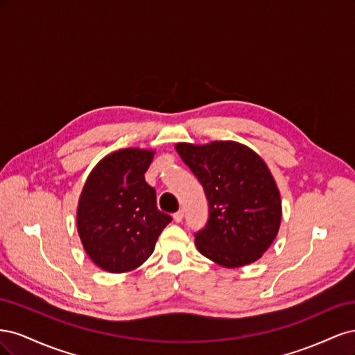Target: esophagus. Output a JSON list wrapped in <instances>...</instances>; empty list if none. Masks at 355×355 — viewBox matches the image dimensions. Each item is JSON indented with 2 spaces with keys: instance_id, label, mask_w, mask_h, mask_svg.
I'll use <instances>...</instances> for the list:
<instances>
[{
  "instance_id": "34e87169",
  "label": "esophagus",
  "mask_w": 355,
  "mask_h": 355,
  "mask_svg": "<svg viewBox=\"0 0 355 355\" xmlns=\"http://www.w3.org/2000/svg\"><path fill=\"white\" fill-rule=\"evenodd\" d=\"M173 219H175L176 222H182V219H184V210L176 211V213L173 214Z\"/></svg>"
}]
</instances>
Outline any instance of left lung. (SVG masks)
<instances>
[{
  "label": "left lung",
  "instance_id": "left-lung-1",
  "mask_svg": "<svg viewBox=\"0 0 355 355\" xmlns=\"http://www.w3.org/2000/svg\"><path fill=\"white\" fill-rule=\"evenodd\" d=\"M176 149L209 201V219L194 234L200 253L227 268L259 259L282 220L280 192L263 159L239 142Z\"/></svg>",
  "mask_w": 355,
  "mask_h": 355
}]
</instances>
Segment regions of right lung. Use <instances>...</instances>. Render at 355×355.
Wrapping results in <instances>:
<instances>
[{"mask_svg": "<svg viewBox=\"0 0 355 355\" xmlns=\"http://www.w3.org/2000/svg\"><path fill=\"white\" fill-rule=\"evenodd\" d=\"M151 161V151L121 149L105 157L85 180L78 234L90 259L105 271L125 272L144 263L171 222L145 180Z\"/></svg>", "mask_w": 355, "mask_h": 355, "instance_id": "obj_1", "label": "right lung"}]
</instances>
